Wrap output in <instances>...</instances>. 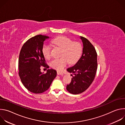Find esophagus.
Returning <instances> with one entry per match:
<instances>
[{"label":"esophagus","instance_id":"obj_1","mask_svg":"<svg viewBox=\"0 0 125 125\" xmlns=\"http://www.w3.org/2000/svg\"><path fill=\"white\" fill-rule=\"evenodd\" d=\"M57 74L58 75H62L63 74V73L62 72H60V71H58L57 72Z\"/></svg>","mask_w":125,"mask_h":125}]
</instances>
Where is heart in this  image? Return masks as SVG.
I'll use <instances>...</instances> for the list:
<instances>
[{
  "mask_svg": "<svg viewBox=\"0 0 125 125\" xmlns=\"http://www.w3.org/2000/svg\"><path fill=\"white\" fill-rule=\"evenodd\" d=\"M52 43L61 49L60 58L55 59L50 62L51 67L57 70H62L67 65L76 63L81 57L82 52V46L77 42L65 36L57 37L52 41ZM42 52L45 58H51V47L50 45L45 44L42 47Z\"/></svg>",
  "mask_w": 125,
  "mask_h": 125,
  "instance_id": "b5f03b06",
  "label": "heart"
}]
</instances>
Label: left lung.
Returning a JSON list of instances; mask_svg holds the SVG:
<instances>
[{
    "label": "left lung",
    "mask_w": 125,
    "mask_h": 125,
    "mask_svg": "<svg viewBox=\"0 0 125 125\" xmlns=\"http://www.w3.org/2000/svg\"><path fill=\"white\" fill-rule=\"evenodd\" d=\"M80 38L83 43L82 55L74 66L67 69L74 75H72L71 82L66 87L67 90L73 94H80L87 90L94 80L97 68L94 47L86 38Z\"/></svg>",
    "instance_id": "left-lung-1"
}]
</instances>
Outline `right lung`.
Wrapping results in <instances>:
<instances>
[{"mask_svg":"<svg viewBox=\"0 0 125 125\" xmlns=\"http://www.w3.org/2000/svg\"><path fill=\"white\" fill-rule=\"evenodd\" d=\"M49 37L39 34L29 39L23 45L19 54V75L24 86L30 92L42 94L49 88L56 76V71L48 69L41 72L42 66L48 69L42 52L43 42Z\"/></svg>","mask_w":125,"mask_h":125,"instance_id":"right-lung-1","label":"right lung"}]
</instances>
